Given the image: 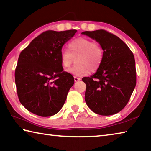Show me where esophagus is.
Masks as SVG:
<instances>
[{
  "label": "esophagus",
  "instance_id": "34e87169",
  "mask_svg": "<svg viewBox=\"0 0 151 151\" xmlns=\"http://www.w3.org/2000/svg\"><path fill=\"white\" fill-rule=\"evenodd\" d=\"M74 80H75V82H77L78 81H81V78H78V77H76V76H75V77L74 78Z\"/></svg>",
  "mask_w": 151,
  "mask_h": 151
}]
</instances>
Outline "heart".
Segmentation results:
<instances>
[{
    "instance_id": "1",
    "label": "heart",
    "mask_w": 151,
    "mask_h": 151,
    "mask_svg": "<svg viewBox=\"0 0 151 151\" xmlns=\"http://www.w3.org/2000/svg\"><path fill=\"white\" fill-rule=\"evenodd\" d=\"M68 50L60 52L61 65L64 68H69L75 58L76 65L68 73L76 76H83L94 72L100 67L104 58L103 49L98 43L88 39L78 37L68 44Z\"/></svg>"
}]
</instances>
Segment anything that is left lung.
I'll return each mask as SVG.
<instances>
[{
    "label": "left lung",
    "mask_w": 151,
    "mask_h": 151,
    "mask_svg": "<svg viewBox=\"0 0 151 151\" xmlns=\"http://www.w3.org/2000/svg\"><path fill=\"white\" fill-rule=\"evenodd\" d=\"M82 34L95 40L103 49L104 58L95 74L84 77L85 102L96 114H114L124 108L137 83L134 55L117 36L104 30Z\"/></svg>",
    "instance_id": "obj_1"
}]
</instances>
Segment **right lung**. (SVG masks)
<instances>
[{
    "label": "right lung",
    "instance_id": "obj_1",
    "mask_svg": "<svg viewBox=\"0 0 151 151\" xmlns=\"http://www.w3.org/2000/svg\"><path fill=\"white\" fill-rule=\"evenodd\" d=\"M77 30H47L20 52L15 69L17 94L22 105L37 115H55L65 103L74 77L63 70L60 55Z\"/></svg>",
    "mask_w": 151,
    "mask_h": 151
}]
</instances>
